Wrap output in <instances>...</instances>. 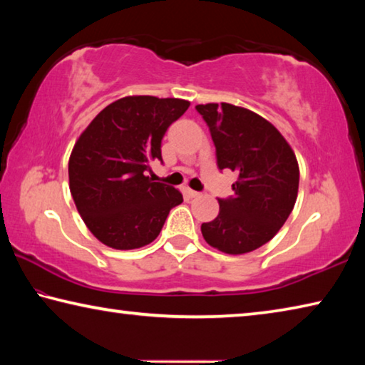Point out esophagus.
<instances>
[{"instance_id":"esophagus-1","label":"esophagus","mask_w":365,"mask_h":365,"mask_svg":"<svg viewBox=\"0 0 365 365\" xmlns=\"http://www.w3.org/2000/svg\"><path fill=\"white\" fill-rule=\"evenodd\" d=\"M187 195L190 196V197H196V196H200V193H197V191H195V190H187Z\"/></svg>"}]
</instances>
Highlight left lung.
<instances>
[{"mask_svg": "<svg viewBox=\"0 0 365 365\" xmlns=\"http://www.w3.org/2000/svg\"><path fill=\"white\" fill-rule=\"evenodd\" d=\"M211 130L220 170L238 174L233 197L219 200V215L201 225L206 243L245 255L270 242L292 214L299 165L283 135L252 110L228 103L197 104Z\"/></svg>", "mask_w": 365, "mask_h": 365, "instance_id": "left-lung-1", "label": "left lung"}]
</instances>
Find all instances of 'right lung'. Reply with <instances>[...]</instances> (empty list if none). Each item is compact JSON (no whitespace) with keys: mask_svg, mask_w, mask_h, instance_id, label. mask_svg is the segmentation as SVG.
I'll return each mask as SVG.
<instances>
[{"mask_svg":"<svg viewBox=\"0 0 365 365\" xmlns=\"http://www.w3.org/2000/svg\"><path fill=\"white\" fill-rule=\"evenodd\" d=\"M190 101L125 96L98 114L73 145L69 188L78 214L103 245L137 250L158 238L180 191L145 175L163 160L160 141Z\"/></svg>","mask_w":365,"mask_h":365,"instance_id":"1","label":"right lung"}]
</instances>
